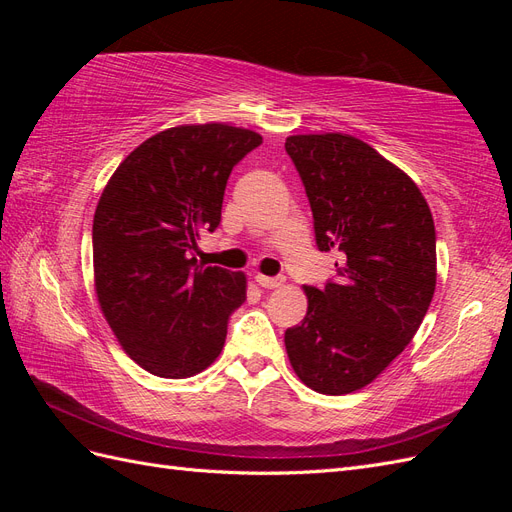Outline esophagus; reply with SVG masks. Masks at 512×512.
Returning a JSON list of instances; mask_svg holds the SVG:
<instances>
[{
  "label": "esophagus",
  "instance_id": "34e87169",
  "mask_svg": "<svg viewBox=\"0 0 512 512\" xmlns=\"http://www.w3.org/2000/svg\"><path fill=\"white\" fill-rule=\"evenodd\" d=\"M256 282L262 288H280L284 284V277H267V275H256Z\"/></svg>",
  "mask_w": 512,
  "mask_h": 512
}]
</instances>
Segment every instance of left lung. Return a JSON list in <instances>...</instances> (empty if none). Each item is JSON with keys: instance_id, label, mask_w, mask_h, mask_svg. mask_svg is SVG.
<instances>
[{"instance_id": "left-lung-1", "label": "left lung", "mask_w": 512, "mask_h": 512, "mask_svg": "<svg viewBox=\"0 0 512 512\" xmlns=\"http://www.w3.org/2000/svg\"><path fill=\"white\" fill-rule=\"evenodd\" d=\"M286 153L303 181L320 252L337 277L305 286L307 314L286 329L309 389H363L412 342L436 290V226L416 183L350 134H299Z\"/></svg>"}]
</instances>
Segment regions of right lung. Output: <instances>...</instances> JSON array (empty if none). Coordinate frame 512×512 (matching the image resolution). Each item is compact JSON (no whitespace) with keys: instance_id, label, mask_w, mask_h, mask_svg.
<instances>
[{"instance_id":"right-lung-1","label":"right lung","mask_w":512,"mask_h":512,"mask_svg":"<svg viewBox=\"0 0 512 512\" xmlns=\"http://www.w3.org/2000/svg\"><path fill=\"white\" fill-rule=\"evenodd\" d=\"M262 136L226 123L147 138L119 164L94 215V273L119 344L149 374L190 378L224 348L245 275L196 265L222 222L228 177Z\"/></svg>"}]
</instances>
